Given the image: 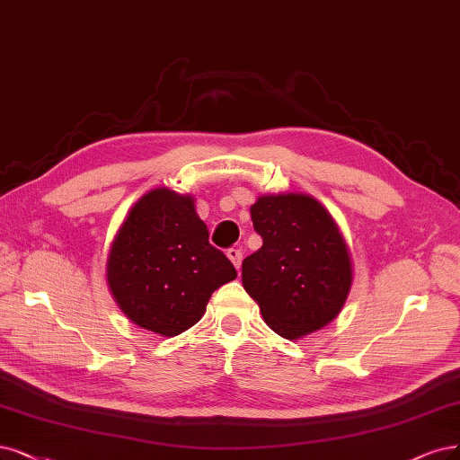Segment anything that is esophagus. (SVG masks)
Instances as JSON below:
<instances>
[{"label":"esophagus","instance_id":"obj_1","mask_svg":"<svg viewBox=\"0 0 460 460\" xmlns=\"http://www.w3.org/2000/svg\"><path fill=\"white\" fill-rule=\"evenodd\" d=\"M228 259L234 262V266L237 268V270H240V266H242V259H243V255H242V249H237V247H230L228 249Z\"/></svg>","mask_w":460,"mask_h":460}]
</instances>
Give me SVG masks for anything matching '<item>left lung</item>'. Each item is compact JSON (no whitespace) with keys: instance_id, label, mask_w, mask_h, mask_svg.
Returning <instances> with one entry per match:
<instances>
[{"instance_id":"left-lung-1","label":"left lung","mask_w":460,"mask_h":460,"mask_svg":"<svg viewBox=\"0 0 460 460\" xmlns=\"http://www.w3.org/2000/svg\"><path fill=\"white\" fill-rule=\"evenodd\" d=\"M262 247L242 264L245 291L279 337L296 341L341 314L352 259L323 205L308 194H268L251 205Z\"/></svg>"}]
</instances>
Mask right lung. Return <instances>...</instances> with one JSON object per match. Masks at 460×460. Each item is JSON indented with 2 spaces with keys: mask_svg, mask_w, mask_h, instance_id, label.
<instances>
[{
  "mask_svg": "<svg viewBox=\"0 0 460 460\" xmlns=\"http://www.w3.org/2000/svg\"><path fill=\"white\" fill-rule=\"evenodd\" d=\"M237 272L209 243L192 196L155 188L119 226L106 261L118 306L142 329L177 337L201 320L213 291Z\"/></svg>",
  "mask_w": 460,
  "mask_h": 460,
  "instance_id": "add662e5",
  "label": "right lung"
}]
</instances>
